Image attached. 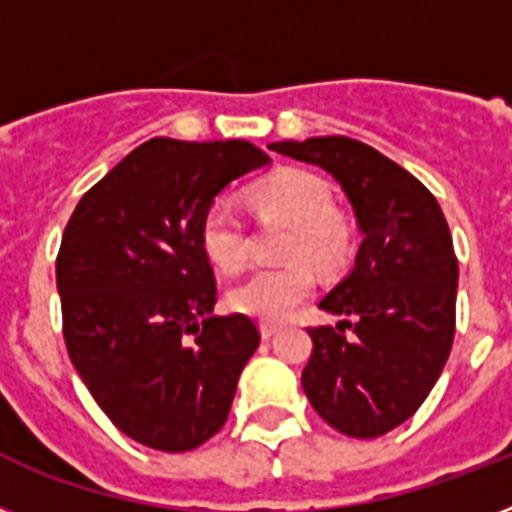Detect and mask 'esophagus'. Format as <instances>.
Here are the masks:
<instances>
[{
    "label": "esophagus",
    "mask_w": 512,
    "mask_h": 512,
    "mask_svg": "<svg viewBox=\"0 0 512 512\" xmlns=\"http://www.w3.org/2000/svg\"><path fill=\"white\" fill-rule=\"evenodd\" d=\"M279 324H268V321H263L260 324V335H263V340H271L273 335H279Z\"/></svg>",
    "instance_id": "esophagus-1"
}]
</instances>
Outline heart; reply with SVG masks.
<instances>
[{"instance_id": "1", "label": "heart", "mask_w": 512, "mask_h": 512, "mask_svg": "<svg viewBox=\"0 0 512 512\" xmlns=\"http://www.w3.org/2000/svg\"><path fill=\"white\" fill-rule=\"evenodd\" d=\"M249 204L263 220L289 225L281 244L287 260L276 268H257L228 295L236 313L281 321L311 297L313 271L337 273L353 255V225L335 212V193L324 177L305 170H284L249 188ZM204 255L217 271L236 273L247 263L249 241L241 217L225 201H215L199 225Z\"/></svg>"}]
</instances>
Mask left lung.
Masks as SVG:
<instances>
[{
  "label": "left lung",
  "instance_id": "1",
  "mask_svg": "<svg viewBox=\"0 0 512 512\" xmlns=\"http://www.w3.org/2000/svg\"><path fill=\"white\" fill-rule=\"evenodd\" d=\"M271 148L335 177L364 233L353 271L321 300L345 321L308 327L305 396L345 436H385L420 409L452 350L460 265L446 217L417 177L361 140Z\"/></svg>",
  "mask_w": 512,
  "mask_h": 512
}]
</instances>
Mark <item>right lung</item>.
Wrapping results in <instances>:
<instances>
[{"label": "right lung", "instance_id": "right-lung-1", "mask_svg": "<svg viewBox=\"0 0 512 512\" xmlns=\"http://www.w3.org/2000/svg\"><path fill=\"white\" fill-rule=\"evenodd\" d=\"M263 164L247 140H148L84 193L63 231L55 279L68 356L138 444L188 452L228 420L260 332L244 313L212 316L199 225L225 185Z\"/></svg>", "mask_w": 512, "mask_h": 512}]
</instances>
